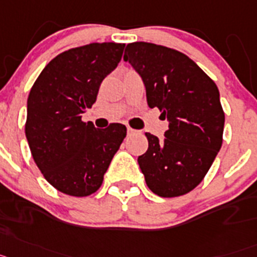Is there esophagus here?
<instances>
[{"mask_svg":"<svg viewBox=\"0 0 257 257\" xmlns=\"http://www.w3.org/2000/svg\"><path fill=\"white\" fill-rule=\"evenodd\" d=\"M126 133H128V136H132V135H136L137 133V131H135V129H132V128H126Z\"/></svg>","mask_w":257,"mask_h":257,"instance_id":"1","label":"esophagus"}]
</instances>
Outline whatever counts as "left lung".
Instances as JSON below:
<instances>
[{"instance_id": "8db88e82", "label": "left lung", "mask_w": 257, "mask_h": 257, "mask_svg": "<svg viewBox=\"0 0 257 257\" xmlns=\"http://www.w3.org/2000/svg\"><path fill=\"white\" fill-rule=\"evenodd\" d=\"M141 76L149 107L168 120L164 138L146 133L149 149L138 156L147 186L173 198L200 184L222 145L225 115L216 84L180 51L151 42H132L124 53Z\"/></svg>"}]
</instances>
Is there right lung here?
<instances>
[{"mask_svg": "<svg viewBox=\"0 0 257 257\" xmlns=\"http://www.w3.org/2000/svg\"><path fill=\"white\" fill-rule=\"evenodd\" d=\"M124 46L102 42L64 51L46 64L31 89L27 141L46 181L62 193H95L126 136L125 125L119 122L98 129L81 121L101 82L117 67Z\"/></svg>", "mask_w": 257, "mask_h": 257, "instance_id": "obj_1", "label": "right lung"}]
</instances>
